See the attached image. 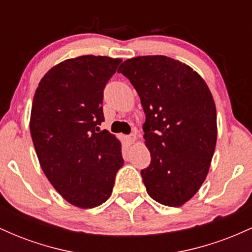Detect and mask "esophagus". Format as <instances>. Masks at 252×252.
Wrapping results in <instances>:
<instances>
[{
  "label": "esophagus",
  "instance_id": "obj_1",
  "mask_svg": "<svg viewBox=\"0 0 252 252\" xmlns=\"http://www.w3.org/2000/svg\"><path fill=\"white\" fill-rule=\"evenodd\" d=\"M126 140H128L129 143H134L136 140V134H130L128 137H126Z\"/></svg>",
  "mask_w": 252,
  "mask_h": 252
}]
</instances>
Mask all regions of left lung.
<instances>
[{
    "label": "left lung",
    "mask_w": 252,
    "mask_h": 252,
    "mask_svg": "<svg viewBox=\"0 0 252 252\" xmlns=\"http://www.w3.org/2000/svg\"><path fill=\"white\" fill-rule=\"evenodd\" d=\"M117 72L132 84L146 114L143 137L152 160L141 175L147 192L166 206H181L200 189L215 153L209 86L189 65L164 56L128 59Z\"/></svg>",
    "instance_id": "1"
}]
</instances>
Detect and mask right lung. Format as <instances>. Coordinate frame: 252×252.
Segmentation results:
<instances>
[{
    "mask_svg": "<svg viewBox=\"0 0 252 252\" xmlns=\"http://www.w3.org/2000/svg\"><path fill=\"white\" fill-rule=\"evenodd\" d=\"M121 62L67 59L43 76L34 94L30 126L40 166L57 192L82 209L108 200L124 162L120 141L99 130L104 88Z\"/></svg>",
    "mask_w": 252,
    "mask_h": 252,
    "instance_id": "obj_1",
    "label": "right lung"
}]
</instances>
